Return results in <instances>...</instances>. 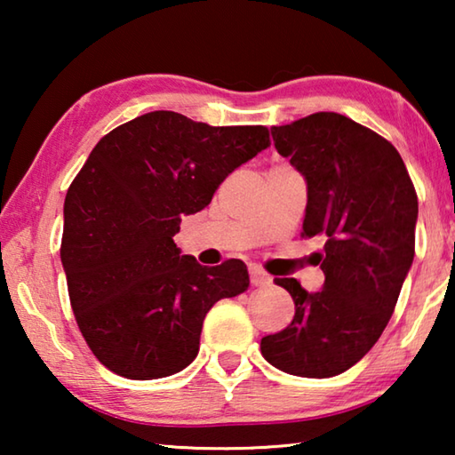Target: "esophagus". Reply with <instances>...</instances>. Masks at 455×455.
I'll return each mask as SVG.
<instances>
[{
  "mask_svg": "<svg viewBox=\"0 0 455 455\" xmlns=\"http://www.w3.org/2000/svg\"><path fill=\"white\" fill-rule=\"evenodd\" d=\"M249 273H251V283L255 284V287H265V284L271 283V276H268V275L263 271V268L251 267Z\"/></svg>",
  "mask_w": 455,
  "mask_h": 455,
  "instance_id": "34e87169",
  "label": "esophagus"
}]
</instances>
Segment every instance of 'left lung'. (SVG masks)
I'll return each mask as SVG.
<instances>
[{"instance_id": "left-lung-1", "label": "left lung", "mask_w": 455, "mask_h": 455, "mask_svg": "<svg viewBox=\"0 0 455 455\" xmlns=\"http://www.w3.org/2000/svg\"><path fill=\"white\" fill-rule=\"evenodd\" d=\"M271 134L307 180L301 236L325 241V283L307 292L297 279H275L295 317L260 339V353L284 373L325 379L355 365L387 327L413 263L418 195L395 146L341 114H311Z\"/></svg>"}]
</instances>
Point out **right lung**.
Listing matches in <instances>:
<instances>
[{
	"label": "right lung",
	"mask_w": 455,
	"mask_h": 455,
	"mask_svg": "<svg viewBox=\"0 0 455 455\" xmlns=\"http://www.w3.org/2000/svg\"><path fill=\"white\" fill-rule=\"evenodd\" d=\"M271 146L265 126H209L156 110L108 132L64 203L61 265L78 327L100 363L126 379L182 371L211 307L249 289L238 259L180 255L184 214L211 204L227 176Z\"/></svg>",
	"instance_id": "obj_1"
}]
</instances>
